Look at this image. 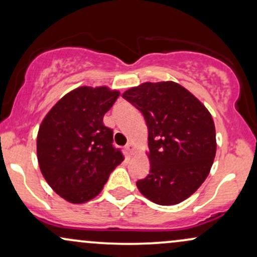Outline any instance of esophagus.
Masks as SVG:
<instances>
[{
    "mask_svg": "<svg viewBox=\"0 0 257 257\" xmlns=\"http://www.w3.org/2000/svg\"><path fill=\"white\" fill-rule=\"evenodd\" d=\"M125 150H126V152H128L129 156H133V154H134V152H135L134 144H133V142H128V144H126V146H125Z\"/></svg>",
    "mask_w": 257,
    "mask_h": 257,
    "instance_id": "esophagus-1",
    "label": "esophagus"
}]
</instances>
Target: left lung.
Returning a JSON list of instances; mask_svg holds the SVG:
<instances>
[{"mask_svg":"<svg viewBox=\"0 0 257 257\" xmlns=\"http://www.w3.org/2000/svg\"><path fill=\"white\" fill-rule=\"evenodd\" d=\"M123 98L139 109L148 128L146 178L138 189L157 205H177L205 182L217 152L215 126L206 106L174 81L144 82Z\"/></svg>","mask_w":257,"mask_h":257,"instance_id":"left-lung-1","label":"left lung"}]
</instances>
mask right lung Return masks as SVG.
Masks as SVG:
<instances>
[{
  "label": "right lung",
  "mask_w": 257,
  "mask_h": 257,
  "mask_svg": "<svg viewBox=\"0 0 257 257\" xmlns=\"http://www.w3.org/2000/svg\"><path fill=\"white\" fill-rule=\"evenodd\" d=\"M118 95L107 86H81L62 97L39 126L40 171L52 190L68 202L94 199L124 160L112 146V129L103 123Z\"/></svg>",
  "instance_id": "right-lung-1"
}]
</instances>
